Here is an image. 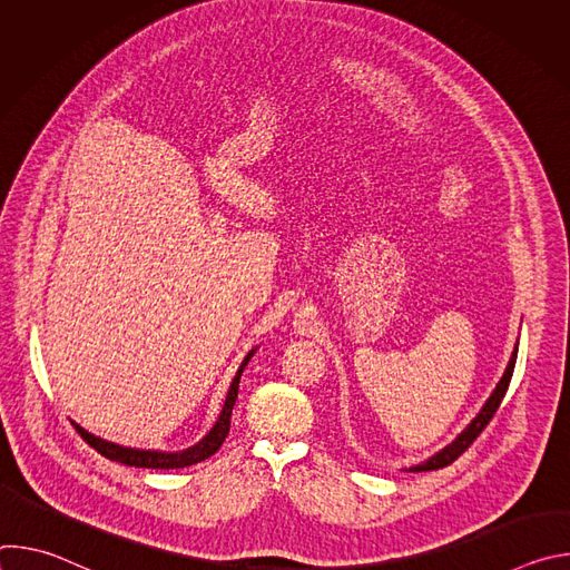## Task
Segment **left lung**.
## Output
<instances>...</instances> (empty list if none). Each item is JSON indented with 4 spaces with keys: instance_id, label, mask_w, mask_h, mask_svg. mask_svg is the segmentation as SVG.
Segmentation results:
<instances>
[{
    "instance_id": "left-lung-1",
    "label": "left lung",
    "mask_w": 570,
    "mask_h": 570,
    "mask_svg": "<svg viewBox=\"0 0 570 570\" xmlns=\"http://www.w3.org/2000/svg\"><path fill=\"white\" fill-rule=\"evenodd\" d=\"M517 352H519V347H514L512 358H510V363H508V367H505L503 379L499 381V385H497V390L492 392V396L484 401L482 411L473 417V422H471L449 446H444L440 453H435V455L429 458L426 462H422V464H417V466H411V471H433V469H442V466L451 464L453 460H458V458L473 444V440L484 431V426L490 424L492 417L497 415L499 405H501V401H503V396H505V392H508V387H510V381H512V374H514V363H517Z\"/></svg>"
}]
</instances>
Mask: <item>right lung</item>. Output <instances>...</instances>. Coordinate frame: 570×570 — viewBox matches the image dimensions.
Instances as JSON below:
<instances>
[{
	"label": "right lung",
	"instance_id": "obj_1",
	"mask_svg": "<svg viewBox=\"0 0 570 570\" xmlns=\"http://www.w3.org/2000/svg\"><path fill=\"white\" fill-rule=\"evenodd\" d=\"M255 350L243 358L229 390H227V396H225V403H223V411L214 424V429L198 442L194 444L191 449L187 451H178V453H165V451H141V449H128V446H119V444H112V442H106L92 433H88L86 429L76 426V431L80 433V438H83L92 449H97L101 455H106L108 460H115V462H121V464H128V466H141V469H183V466H191L196 462H203L207 460L209 455H214L220 444L225 442L227 433H229V417H232V409H234V401L238 396V381H240V372L243 367L248 365V361L253 358Z\"/></svg>",
	"mask_w": 570,
	"mask_h": 570
}]
</instances>
